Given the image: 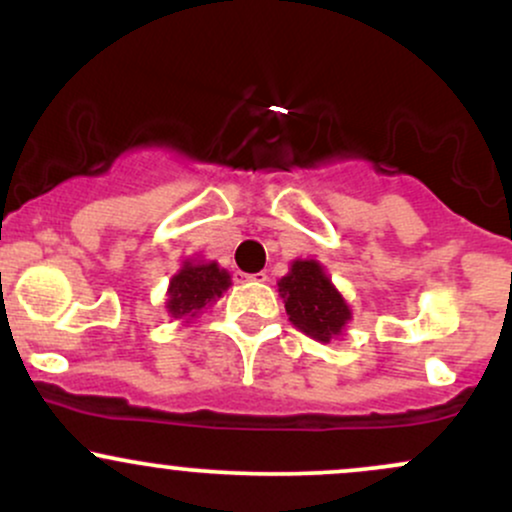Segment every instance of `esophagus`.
<instances>
[{"label":"esophagus","instance_id":"esophagus-1","mask_svg":"<svg viewBox=\"0 0 512 512\" xmlns=\"http://www.w3.org/2000/svg\"><path fill=\"white\" fill-rule=\"evenodd\" d=\"M236 279H238V281H252V284H264V281H267L269 276L264 274V272H257V274H243V272H238Z\"/></svg>","mask_w":512,"mask_h":512}]
</instances>
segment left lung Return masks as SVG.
Returning <instances> with one entry per match:
<instances>
[{
	"label": "left lung",
	"instance_id": "1",
	"mask_svg": "<svg viewBox=\"0 0 512 512\" xmlns=\"http://www.w3.org/2000/svg\"><path fill=\"white\" fill-rule=\"evenodd\" d=\"M279 293L293 325L320 342H330L351 317L349 305L315 260L293 262L291 272L279 281Z\"/></svg>",
	"mask_w": 512,
	"mask_h": 512
}]
</instances>
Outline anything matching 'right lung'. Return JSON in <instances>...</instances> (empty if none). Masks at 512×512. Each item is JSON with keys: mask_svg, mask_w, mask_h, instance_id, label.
I'll return each mask as SVG.
<instances>
[{"mask_svg": "<svg viewBox=\"0 0 512 512\" xmlns=\"http://www.w3.org/2000/svg\"><path fill=\"white\" fill-rule=\"evenodd\" d=\"M231 286V276L226 269L216 267V262L192 264L187 262L180 274L173 276L168 289V313L173 317H195L204 305L221 296Z\"/></svg>", "mask_w": 512, "mask_h": 512, "instance_id": "right-lung-1", "label": "right lung"}]
</instances>
